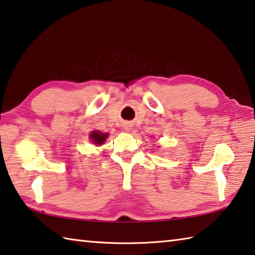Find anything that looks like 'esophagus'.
Instances as JSON below:
<instances>
[{"label":"esophagus","instance_id":"1","mask_svg":"<svg viewBox=\"0 0 255 255\" xmlns=\"http://www.w3.org/2000/svg\"><path fill=\"white\" fill-rule=\"evenodd\" d=\"M131 125L129 124V123H127V124H125V126H124V128H125V130H127V131H129V130H131Z\"/></svg>","mask_w":255,"mask_h":255}]
</instances>
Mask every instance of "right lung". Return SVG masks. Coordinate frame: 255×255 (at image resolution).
<instances>
[{
	"mask_svg": "<svg viewBox=\"0 0 255 255\" xmlns=\"http://www.w3.org/2000/svg\"><path fill=\"white\" fill-rule=\"evenodd\" d=\"M109 136V133H104L99 130H94L90 133V139L91 141L97 146H101L106 141Z\"/></svg>",
	"mask_w": 255,
	"mask_h": 255,
	"instance_id": "right-lung-1",
	"label": "right lung"
}]
</instances>
